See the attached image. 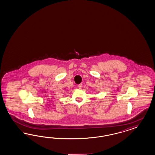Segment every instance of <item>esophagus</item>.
<instances>
[{
    "label": "esophagus",
    "mask_w": 155,
    "mask_h": 155,
    "mask_svg": "<svg viewBox=\"0 0 155 155\" xmlns=\"http://www.w3.org/2000/svg\"><path fill=\"white\" fill-rule=\"evenodd\" d=\"M78 88H82V84H78Z\"/></svg>",
    "instance_id": "obj_1"
}]
</instances>
